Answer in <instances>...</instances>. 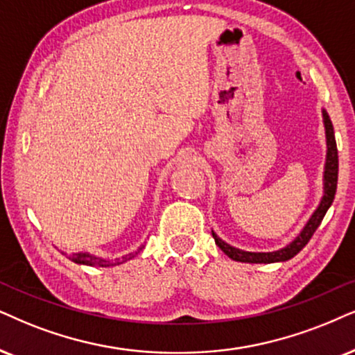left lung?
Masks as SVG:
<instances>
[{"instance_id":"8db88e82","label":"left lung","mask_w":355,"mask_h":355,"mask_svg":"<svg viewBox=\"0 0 355 355\" xmlns=\"http://www.w3.org/2000/svg\"><path fill=\"white\" fill-rule=\"evenodd\" d=\"M322 119H324V128H326V142H327V155H326V167H324V196H322L320 206L313 213V216L309 218L306 226L303 227V231L300 232L297 239L290 242L288 245L275 252H245V250H239L232 245L226 244V242L219 239V237L213 232L214 242L219 249L223 250L227 257L236 260V262H249V263H272V262H285L291 257H295L304 245L308 244L311 239L315 231L320 227V224L324 218L326 211L329 209V206L333 205L336 188H338V170H339V160H338V147H336V139H334V129L333 123H331L329 116L326 111H322Z\"/></svg>"}]
</instances>
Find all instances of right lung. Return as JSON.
I'll return each mask as SVG.
<instances>
[{
    "instance_id": "obj_1",
    "label": "right lung",
    "mask_w": 355,
    "mask_h": 355,
    "mask_svg": "<svg viewBox=\"0 0 355 355\" xmlns=\"http://www.w3.org/2000/svg\"><path fill=\"white\" fill-rule=\"evenodd\" d=\"M142 249V248H141ZM134 254L124 255V257L116 259V260H105L101 257H95V255L88 254V252H80V254H73L71 255V260L77 263H83V266H96V267H111V266H119V263L125 262V260L132 259Z\"/></svg>"
}]
</instances>
